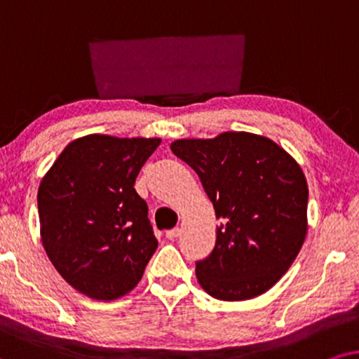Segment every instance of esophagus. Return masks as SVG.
I'll use <instances>...</instances> for the list:
<instances>
[{
  "instance_id": "34e87169",
  "label": "esophagus",
  "mask_w": 359,
  "mask_h": 359,
  "mask_svg": "<svg viewBox=\"0 0 359 359\" xmlns=\"http://www.w3.org/2000/svg\"><path fill=\"white\" fill-rule=\"evenodd\" d=\"M180 235V228H172V229H169V231L165 233V236L169 238V240H175L177 236Z\"/></svg>"
}]
</instances>
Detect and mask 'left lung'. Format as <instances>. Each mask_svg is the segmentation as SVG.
I'll list each match as a JSON object with an SVG mask.
<instances>
[{"label": "left lung", "mask_w": 359, "mask_h": 359, "mask_svg": "<svg viewBox=\"0 0 359 359\" xmlns=\"http://www.w3.org/2000/svg\"><path fill=\"white\" fill-rule=\"evenodd\" d=\"M213 202L217 243L197 262L205 292L228 302L269 290L297 257L307 235L309 187L300 165L269 137L245 131L213 140H177Z\"/></svg>", "instance_id": "1"}]
</instances>
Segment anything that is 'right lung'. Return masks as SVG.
Wrapping results in <instances>:
<instances>
[{"label": "right lung", "instance_id": "add662e5", "mask_svg": "<svg viewBox=\"0 0 359 359\" xmlns=\"http://www.w3.org/2000/svg\"><path fill=\"white\" fill-rule=\"evenodd\" d=\"M159 137L88 135L72 141L37 192L41 240L72 287L95 300L131 292L157 240L136 177Z\"/></svg>", "mask_w": 359, "mask_h": 359}]
</instances>
